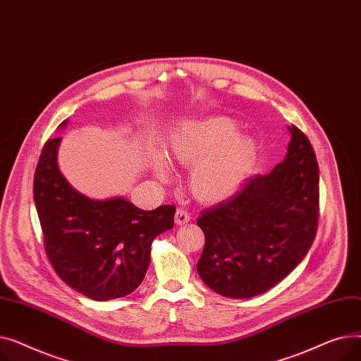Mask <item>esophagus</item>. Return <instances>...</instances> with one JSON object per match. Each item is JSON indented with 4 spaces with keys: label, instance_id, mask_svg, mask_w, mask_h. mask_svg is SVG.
I'll return each mask as SVG.
<instances>
[{
    "label": "esophagus",
    "instance_id": "obj_1",
    "mask_svg": "<svg viewBox=\"0 0 361 361\" xmlns=\"http://www.w3.org/2000/svg\"><path fill=\"white\" fill-rule=\"evenodd\" d=\"M190 221V214H188L185 209H177L176 212V224L184 225Z\"/></svg>",
    "mask_w": 361,
    "mask_h": 361
}]
</instances>
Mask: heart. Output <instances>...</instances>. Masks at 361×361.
I'll return each mask as SVG.
<instances>
[{"label":"heart","mask_w":361,"mask_h":361,"mask_svg":"<svg viewBox=\"0 0 361 361\" xmlns=\"http://www.w3.org/2000/svg\"><path fill=\"white\" fill-rule=\"evenodd\" d=\"M237 126L226 117H211L180 124L171 135L168 159L192 168L190 190L204 203H216L234 195L257 158L256 143L235 135ZM154 171L166 178L168 171L161 159Z\"/></svg>","instance_id":"1"}]
</instances>
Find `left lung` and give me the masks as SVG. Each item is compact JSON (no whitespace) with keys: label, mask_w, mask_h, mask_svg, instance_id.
<instances>
[{"label":"left lung","mask_w":361,"mask_h":361,"mask_svg":"<svg viewBox=\"0 0 361 361\" xmlns=\"http://www.w3.org/2000/svg\"><path fill=\"white\" fill-rule=\"evenodd\" d=\"M288 128L283 161L197 219L204 234L197 272L224 297L267 293L305 259L316 237L319 165L305 133Z\"/></svg>","instance_id":"left-lung-1"}]
</instances>
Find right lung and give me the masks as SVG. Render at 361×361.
<instances>
[{
    "label": "right lung",
    "mask_w": 361,
    "mask_h": 361,
    "mask_svg": "<svg viewBox=\"0 0 361 361\" xmlns=\"http://www.w3.org/2000/svg\"><path fill=\"white\" fill-rule=\"evenodd\" d=\"M60 142L55 137L44 145L33 178L48 259L56 275L92 300L128 295L146 275L152 241L174 226L176 206L143 211L123 197L83 196L59 168Z\"/></svg>",
    "instance_id": "add662e5"
}]
</instances>
